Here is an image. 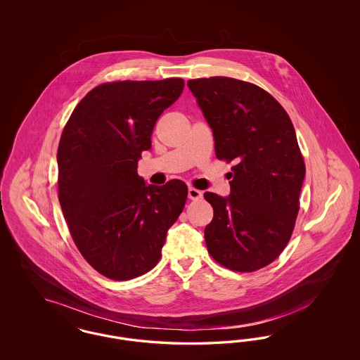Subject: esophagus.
Returning <instances> with one entry per match:
<instances>
[{
  "instance_id": "1",
  "label": "esophagus",
  "mask_w": 360,
  "mask_h": 360,
  "mask_svg": "<svg viewBox=\"0 0 360 360\" xmlns=\"http://www.w3.org/2000/svg\"><path fill=\"white\" fill-rule=\"evenodd\" d=\"M188 198L193 201H197L200 198H202V191L195 188H188Z\"/></svg>"
}]
</instances>
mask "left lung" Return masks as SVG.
<instances>
[{
  "mask_svg": "<svg viewBox=\"0 0 360 360\" xmlns=\"http://www.w3.org/2000/svg\"><path fill=\"white\" fill-rule=\"evenodd\" d=\"M188 86L213 131L217 159L235 163L229 197L204 194L214 212L207 252L229 270L257 271L286 248L300 210L305 162L292 122L251 82L210 77Z\"/></svg>",
  "mask_w": 360,
  "mask_h": 360,
  "instance_id": "left-lung-1",
  "label": "left lung"
}]
</instances>
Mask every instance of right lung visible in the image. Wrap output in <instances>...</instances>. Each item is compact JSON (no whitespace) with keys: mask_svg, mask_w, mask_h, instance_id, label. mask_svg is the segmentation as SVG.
Here are the masks:
<instances>
[{"mask_svg":"<svg viewBox=\"0 0 360 360\" xmlns=\"http://www.w3.org/2000/svg\"><path fill=\"white\" fill-rule=\"evenodd\" d=\"M182 78L115 81L72 110L58 147V197L71 238L100 274L127 281L153 270L188 186L146 185L137 162L155 122L184 90Z\"/></svg>","mask_w":360,"mask_h":360,"instance_id":"right-lung-1","label":"right lung"}]
</instances>
